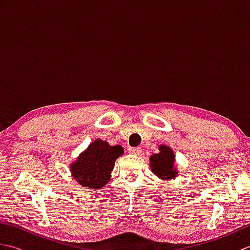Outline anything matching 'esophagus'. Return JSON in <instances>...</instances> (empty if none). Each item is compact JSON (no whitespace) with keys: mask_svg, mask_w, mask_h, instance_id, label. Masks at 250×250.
Masks as SVG:
<instances>
[{"mask_svg":"<svg viewBox=\"0 0 250 250\" xmlns=\"http://www.w3.org/2000/svg\"><path fill=\"white\" fill-rule=\"evenodd\" d=\"M129 152L131 153V155H136L137 156V155H140L142 151H141V148H130Z\"/></svg>","mask_w":250,"mask_h":250,"instance_id":"1","label":"esophagus"}]
</instances>
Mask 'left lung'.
I'll return each mask as SVG.
<instances>
[{"label":"left lung","mask_w":250,"mask_h":250,"mask_svg":"<svg viewBox=\"0 0 250 250\" xmlns=\"http://www.w3.org/2000/svg\"><path fill=\"white\" fill-rule=\"evenodd\" d=\"M149 162L151 172L160 179L168 180L177 177L178 169L175 167V155L171 147L159 146V152L150 156Z\"/></svg>","instance_id":"obj_1"}]
</instances>
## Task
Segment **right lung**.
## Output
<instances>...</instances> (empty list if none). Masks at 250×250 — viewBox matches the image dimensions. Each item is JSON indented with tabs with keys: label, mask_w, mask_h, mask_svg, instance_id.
<instances>
[{
	"label": "right lung",
	"mask_w": 250,
	"mask_h": 250,
	"mask_svg": "<svg viewBox=\"0 0 250 250\" xmlns=\"http://www.w3.org/2000/svg\"><path fill=\"white\" fill-rule=\"evenodd\" d=\"M124 151L120 145L111 146L102 140L94 141L70 166L72 176L82 187L101 189L109 182L115 161Z\"/></svg>",
	"instance_id": "right-lung-1"
}]
</instances>
